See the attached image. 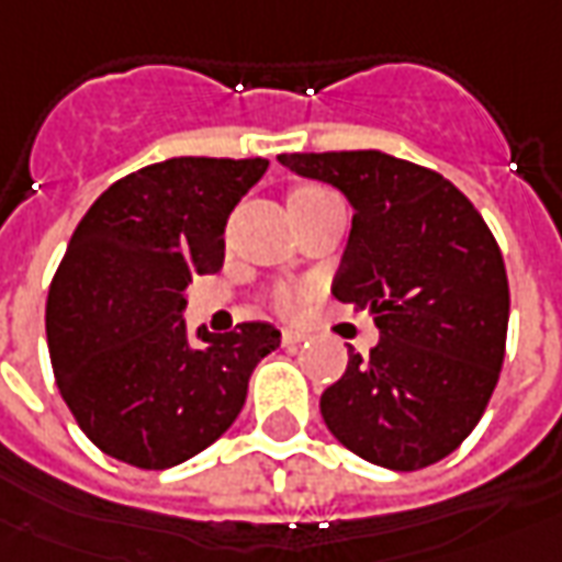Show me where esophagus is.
Masks as SVG:
<instances>
[{"label":"esophagus","instance_id":"1","mask_svg":"<svg viewBox=\"0 0 562 562\" xmlns=\"http://www.w3.org/2000/svg\"><path fill=\"white\" fill-rule=\"evenodd\" d=\"M281 342H284V348L303 346V342H305V333H300V330H284V333H281Z\"/></svg>","mask_w":562,"mask_h":562}]
</instances>
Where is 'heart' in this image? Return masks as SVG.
<instances>
[{
    "mask_svg": "<svg viewBox=\"0 0 562 562\" xmlns=\"http://www.w3.org/2000/svg\"><path fill=\"white\" fill-rule=\"evenodd\" d=\"M312 189H315V186H305V189H296V192H312ZM272 303L278 312H284V315H288V312H293V308H296V296H293L290 290H274Z\"/></svg>",
    "mask_w": 562,
    "mask_h": 562,
    "instance_id": "b5f03b06",
    "label": "heart"
}]
</instances>
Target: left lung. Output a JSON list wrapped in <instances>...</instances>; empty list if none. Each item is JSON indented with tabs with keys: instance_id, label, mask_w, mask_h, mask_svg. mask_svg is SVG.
<instances>
[{
	"instance_id": "8db88e82",
	"label": "left lung",
	"mask_w": 562,
	"mask_h": 562,
	"mask_svg": "<svg viewBox=\"0 0 562 562\" xmlns=\"http://www.w3.org/2000/svg\"><path fill=\"white\" fill-rule=\"evenodd\" d=\"M278 161L348 199L355 216L333 296L379 327L367 358L348 348L321 416L373 465H435L474 431L505 361L510 296L493 232L450 180L379 149Z\"/></svg>"
}]
</instances>
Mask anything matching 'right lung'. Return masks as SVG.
I'll return each instance as SVG.
<instances>
[{
	"label": "right lung",
	"mask_w": 562,
	"mask_h": 562,
	"mask_svg": "<svg viewBox=\"0 0 562 562\" xmlns=\"http://www.w3.org/2000/svg\"><path fill=\"white\" fill-rule=\"evenodd\" d=\"M266 158H168L112 183L69 238L45 305L57 389L100 450L146 471L207 450L238 419L272 324L186 330V288L220 272L235 204Z\"/></svg>",
	"instance_id": "obj_1"
}]
</instances>
